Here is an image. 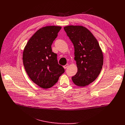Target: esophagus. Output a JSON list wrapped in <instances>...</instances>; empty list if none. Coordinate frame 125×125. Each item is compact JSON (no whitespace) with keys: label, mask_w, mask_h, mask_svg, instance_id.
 Listing matches in <instances>:
<instances>
[{"label":"esophagus","mask_w":125,"mask_h":125,"mask_svg":"<svg viewBox=\"0 0 125 125\" xmlns=\"http://www.w3.org/2000/svg\"><path fill=\"white\" fill-rule=\"evenodd\" d=\"M68 64H66L65 65H64V66H63V67H64V69H66V68L68 67Z\"/></svg>","instance_id":"obj_1"}]
</instances>
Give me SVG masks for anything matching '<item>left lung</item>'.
<instances>
[{"instance_id": "1", "label": "left lung", "mask_w": 125, "mask_h": 125, "mask_svg": "<svg viewBox=\"0 0 125 125\" xmlns=\"http://www.w3.org/2000/svg\"><path fill=\"white\" fill-rule=\"evenodd\" d=\"M64 29L75 48L77 74L72 77L77 85L85 86L93 83L99 75L103 63V56L96 39L86 28L68 26Z\"/></svg>"}]
</instances>
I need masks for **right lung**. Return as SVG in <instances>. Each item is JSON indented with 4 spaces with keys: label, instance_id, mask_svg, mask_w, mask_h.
<instances>
[{
    "label": "right lung",
    "instance_id": "obj_1",
    "mask_svg": "<svg viewBox=\"0 0 125 125\" xmlns=\"http://www.w3.org/2000/svg\"><path fill=\"white\" fill-rule=\"evenodd\" d=\"M61 29V27L54 26L40 29L29 40L23 51V64L28 76L44 89L53 86L65 72L58 63L57 54L51 48Z\"/></svg>",
    "mask_w": 125,
    "mask_h": 125
}]
</instances>
